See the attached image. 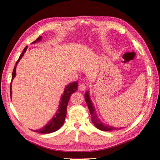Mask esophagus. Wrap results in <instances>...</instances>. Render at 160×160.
Returning <instances> with one entry per match:
<instances>
[{
    "label": "esophagus",
    "instance_id": "34e87169",
    "mask_svg": "<svg viewBox=\"0 0 160 160\" xmlns=\"http://www.w3.org/2000/svg\"><path fill=\"white\" fill-rule=\"evenodd\" d=\"M78 89L79 91H85L86 89V85L84 83H81L79 85H78Z\"/></svg>",
    "mask_w": 160,
    "mask_h": 160
}]
</instances>
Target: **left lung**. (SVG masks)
Here are the masks:
<instances>
[{
  "label": "left lung",
  "instance_id": "left-lung-1",
  "mask_svg": "<svg viewBox=\"0 0 160 160\" xmlns=\"http://www.w3.org/2000/svg\"><path fill=\"white\" fill-rule=\"evenodd\" d=\"M85 97V100L86 102V104H87L88 107V110L90 111V114L91 116V121L93 122V124L95 125L97 128H98L99 130L101 131H114L117 129H121L122 128H118V127H114L112 126H110L109 124H105V123H103L99 117L98 116L96 113V108H95V106L93 105V102H92L90 96H89V91H86L84 95Z\"/></svg>",
  "mask_w": 160,
  "mask_h": 160
}]
</instances>
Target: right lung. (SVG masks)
Segmentation results:
<instances>
[{
    "instance_id": "1",
    "label": "right lung",
    "mask_w": 160,
    "mask_h": 160,
    "mask_svg": "<svg viewBox=\"0 0 160 160\" xmlns=\"http://www.w3.org/2000/svg\"><path fill=\"white\" fill-rule=\"evenodd\" d=\"M41 39H42L41 36H39L36 41L32 42V44L41 41ZM27 48L28 46H26L24 48V49L23 50V51H22L20 56H19L18 60L17 61L15 66L13 69L12 75V81H11V83H10V96L11 97H12V80L14 79V78H15L16 76V67L19 60H20V59L23 57V55L25 53V52H26ZM77 87H78L77 82L70 83L69 84L67 85L64 89V93L62 95V96L60 98V103H59V107H58V110L56 111V112L54 114V116L52 117V118L50 119V121L44 126V127L39 128V129L32 130V131L37 133H49L55 132V131L60 129L62 126L63 125L64 122V119H65V117L67 114V105H68V102L69 100L70 96H71V95L73 93H74L76 91H77L78 89Z\"/></svg>"
}]
</instances>
